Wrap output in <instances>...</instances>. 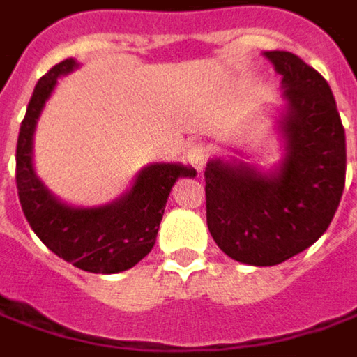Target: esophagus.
I'll use <instances>...</instances> for the list:
<instances>
[{
	"instance_id": "1",
	"label": "esophagus",
	"mask_w": 357,
	"mask_h": 357,
	"mask_svg": "<svg viewBox=\"0 0 357 357\" xmlns=\"http://www.w3.org/2000/svg\"><path fill=\"white\" fill-rule=\"evenodd\" d=\"M207 156H209V150L203 146V144H192L189 146V150H187V158H189V162H191L199 172L203 170V166L207 162Z\"/></svg>"
}]
</instances>
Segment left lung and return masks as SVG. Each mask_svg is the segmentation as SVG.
Returning <instances> with one entry per match:
<instances>
[{
	"label": "left lung",
	"mask_w": 357,
	"mask_h": 357,
	"mask_svg": "<svg viewBox=\"0 0 357 357\" xmlns=\"http://www.w3.org/2000/svg\"><path fill=\"white\" fill-rule=\"evenodd\" d=\"M264 56L287 99L282 162L262 172L217 158L205 168L207 227L221 252L250 266H276L317 242L345 185V130L327 81L293 52Z\"/></svg>",
	"instance_id": "1"
}]
</instances>
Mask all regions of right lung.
<instances>
[{"instance_id": "obj_1", "label": "right lung", "mask_w": 357, "mask_h": 357, "mask_svg": "<svg viewBox=\"0 0 357 357\" xmlns=\"http://www.w3.org/2000/svg\"><path fill=\"white\" fill-rule=\"evenodd\" d=\"M73 68H77L73 59L54 64L34 87L15 148L17 197L34 234L59 258L85 272L115 274L150 254L172 185L197 172L191 166L154 162L142 168L132 189L109 205L73 207L59 201L34 172L32 146L36 121L56 79Z\"/></svg>"}]
</instances>
